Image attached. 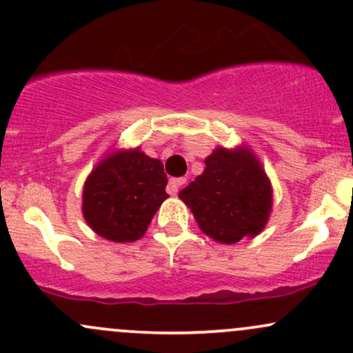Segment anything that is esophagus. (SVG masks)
<instances>
[{
  "label": "esophagus",
  "instance_id": "34e87169",
  "mask_svg": "<svg viewBox=\"0 0 353 353\" xmlns=\"http://www.w3.org/2000/svg\"><path fill=\"white\" fill-rule=\"evenodd\" d=\"M182 184H185V179L184 177H174V179H169V184H168V192L174 196V194H177V190Z\"/></svg>",
  "mask_w": 353,
  "mask_h": 353
}]
</instances>
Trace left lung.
<instances>
[{"label": "left lung", "mask_w": 353, "mask_h": 353, "mask_svg": "<svg viewBox=\"0 0 353 353\" xmlns=\"http://www.w3.org/2000/svg\"><path fill=\"white\" fill-rule=\"evenodd\" d=\"M201 230L222 244H236L264 229L272 208V189L249 151L217 149L205 169L179 192Z\"/></svg>", "instance_id": "obj_1"}]
</instances>
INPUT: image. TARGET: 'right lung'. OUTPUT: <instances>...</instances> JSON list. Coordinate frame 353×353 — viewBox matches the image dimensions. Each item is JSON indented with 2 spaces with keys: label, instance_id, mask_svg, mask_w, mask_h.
Listing matches in <instances>:
<instances>
[{
  "label": "right lung",
  "instance_id": "obj_1",
  "mask_svg": "<svg viewBox=\"0 0 353 353\" xmlns=\"http://www.w3.org/2000/svg\"><path fill=\"white\" fill-rule=\"evenodd\" d=\"M165 185L168 176L159 159H151L139 149L114 154L86 181L84 219L108 241H137L168 197Z\"/></svg>",
  "mask_w": 353,
  "mask_h": 353
}]
</instances>
